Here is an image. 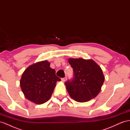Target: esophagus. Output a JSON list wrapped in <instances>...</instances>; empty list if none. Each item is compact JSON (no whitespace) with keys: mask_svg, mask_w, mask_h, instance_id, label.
<instances>
[{"mask_svg":"<svg viewBox=\"0 0 130 130\" xmlns=\"http://www.w3.org/2000/svg\"><path fill=\"white\" fill-rule=\"evenodd\" d=\"M67 80V77H63L61 78V80L62 82H65Z\"/></svg>","mask_w":130,"mask_h":130,"instance_id":"esophagus-1","label":"esophagus"}]
</instances>
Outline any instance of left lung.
Returning <instances> with one entry per match:
<instances>
[{"label":"left lung","mask_w":130,"mask_h":130,"mask_svg":"<svg viewBox=\"0 0 130 130\" xmlns=\"http://www.w3.org/2000/svg\"><path fill=\"white\" fill-rule=\"evenodd\" d=\"M74 77L65 82L70 96L76 101L84 103L95 98L100 92L105 76L100 67L92 60L69 58Z\"/></svg>","instance_id":"1"}]
</instances>
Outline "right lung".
Here are the masks:
<instances>
[{"mask_svg":"<svg viewBox=\"0 0 130 130\" xmlns=\"http://www.w3.org/2000/svg\"><path fill=\"white\" fill-rule=\"evenodd\" d=\"M48 61H42L28 67L23 72L20 86L25 97L41 105L48 101L57 81H61Z\"/></svg>","mask_w":130,"mask_h":130,"instance_id":"right-lung-1","label":"right lung"}]
</instances>
